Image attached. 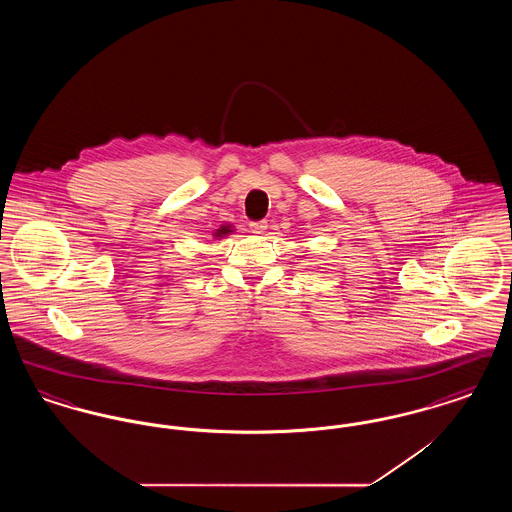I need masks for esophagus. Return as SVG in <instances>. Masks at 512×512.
Listing matches in <instances>:
<instances>
[{"instance_id": "1", "label": "esophagus", "mask_w": 512, "mask_h": 512, "mask_svg": "<svg viewBox=\"0 0 512 512\" xmlns=\"http://www.w3.org/2000/svg\"><path fill=\"white\" fill-rule=\"evenodd\" d=\"M267 228V220H255V222H251V224H249V230H251L253 234H263Z\"/></svg>"}]
</instances>
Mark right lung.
<instances>
[{
  "instance_id": "obj_1",
  "label": "right lung",
  "mask_w": 512,
  "mask_h": 512,
  "mask_svg": "<svg viewBox=\"0 0 512 512\" xmlns=\"http://www.w3.org/2000/svg\"><path fill=\"white\" fill-rule=\"evenodd\" d=\"M228 232H232V228H230V226H220L219 230L215 232V236H217V238H222V236H224V234H228Z\"/></svg>"
}]
</instances>
